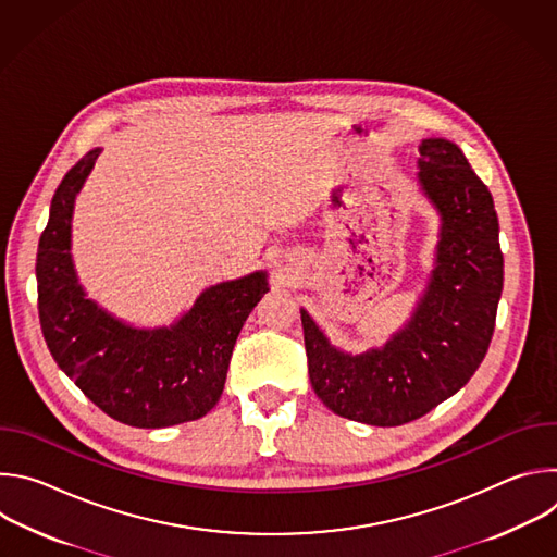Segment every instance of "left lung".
<instances>
[{
    "label": "left lung",
    "instance_id": "left-lung-1",
    "mask_svg": "<svg viewBox=\"0 0 557 557\" xmlns=\"http://www.w3.org/2000/svg\"><path fill=\"white\" fill-rule=\"evenodd\" d=\"M421 187L443 226L430 286L412 322L381 350H335L301 310L308 376L335 414L394 428L456 394L483 363L503 293L498 215L485 183L443 138L421 143Z\"/></svg>",
    "mask_w": 557,
    "mask_h": 557
}]
</instances>
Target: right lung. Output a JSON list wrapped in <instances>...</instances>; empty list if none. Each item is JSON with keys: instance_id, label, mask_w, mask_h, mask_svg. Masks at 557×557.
Segmentation results:
<instances>
[{"instance_id": "right-lung-1", "label": "right lung", "mask_w": 557, "mask_h": 557, "mask_svg": "<svg viewBox=\"0 0 557 557\" xmlns=\"http://www.w3.org/2000/svg\"><path fill=\"white\" fill-rule=\"evenodd\" d=\"M101 149L88 151L61 181L37 251V306L57 366L119 423L170 428L205 417L224 389L237 335L269 290L264 273L205 290L172 329L121 324L76 284L70 260L74 196Z\"/></svg>"}]
</instances>
